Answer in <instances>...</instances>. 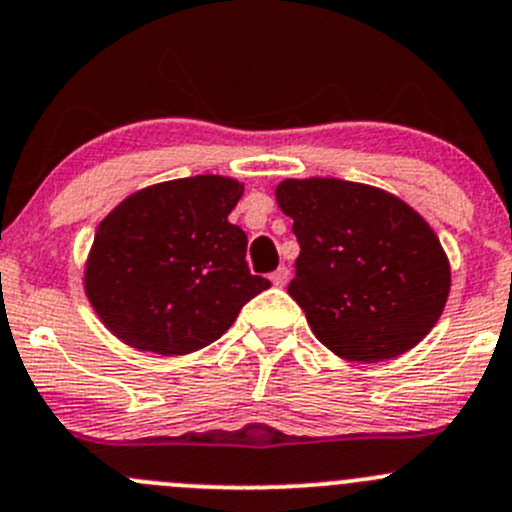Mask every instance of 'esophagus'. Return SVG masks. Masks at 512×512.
<instances>
[{"mask_svg":"<svg viewBox=\"0 0 512 512\" xmlns=\"http://www.w3.org/2000/svg\"><path fill=\"white\" fill-rule=\"evenodd\" d=\"M270 280H272V285H275V287H285L287 280H289V270H287V267H277V270L270 275Z\"/></svg>","mask_w":512,"mask_h":512,"instance_id":"34e87169","label":"esophagus"}]
</instances>
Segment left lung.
I'll return each instance as SVG.
<instances>
[{"label": "left lung", "mask_w": 512, "mask_h": 512, "mask_svg": "<svg viewBox=\"0 0 512 512\" xmlns=\"http://www.w3.org/2000/svg\"><path fill=\"white\" fill-rule=\"evenodd\" d=\"M275 198L299 242L287 292L324 347L371 364L409 352L431 332L451 265L414 208L339 178H287Z\"/></svg>", "instance_id": "1"}]
</instances>
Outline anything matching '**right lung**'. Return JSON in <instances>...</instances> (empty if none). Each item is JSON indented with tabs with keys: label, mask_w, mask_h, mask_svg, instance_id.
I'll return each mask as SVG.
<instances>
[{
	"label": "right lung",
	"mask_w": 512,
	"mask_h": 512,
	"mask_svg": "<svg viewBox=\"0 0 512 512\" xmlns=\"http://www.w3.org/2000/svg\"><path fill=\"white\" fill-rule=\"evenodd\" d=\"M242 183L195 175L128 195L98 225L84 289L108 332L138 352L180 356L220 339L270 280L245 262L227 215Z\"/></svg>",
	"instance_id": "right-lung-1"
}]
</instances>
